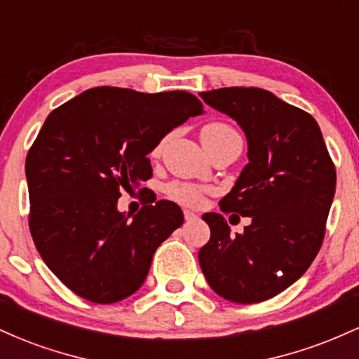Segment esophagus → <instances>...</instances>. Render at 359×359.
<instances>
[{
  "label": "esophagus",
  "mask_w": 359,
  "mask_h": 359,
  "mask_svg": "<svg viewBox=\"0 0 359 359\" xmlns=\"http://www.w3.org/2000/svg\"><path fill=\"white\" fill-rule=\"evenodd\" d=\"M184 217H185V221H196L197 214L192 212V211H184Z\"/></svg>",
  "instance_id": "obj_1"
}]
</instances>
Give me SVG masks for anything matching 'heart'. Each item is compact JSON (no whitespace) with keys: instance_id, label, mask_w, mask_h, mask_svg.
<instances>
[{"instance_id":"b5f03b06","label":"heart","mask_w":359,"mask_h":359,"mask_svg":"<svg viewBox=\"0 0 359 359\" xmlns=\"http://www.w3.org/2000/svg\"><path fill=\"white\" fill-rule=\"evenodd\" d=\"M231 128L228 125H222V123H211V125H205L201 131V138H216L221 137V135L231 133ZM158 145L154 150V155L160 154ZM167 196L170 199L177 201L179 204L189 205V208H201L205 203V191L199 185L187 184V182H172L167 185Z\"/></svg>"}]
</instances>
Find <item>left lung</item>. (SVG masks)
<instances>
[{
  "instance_id": "1",
  "label": "left lung",
  "mask_w": 359,
  "mask_h": 359,
  "mask_svg": "<svg viewBox=\"0 0 359 359\" xmlns=\"http://www.w3.org/2000/svg\"><path fill=\"white\" fill-rule=\"evenodd\" d=\"M201 97L245 131L250 162L219 205L251 217L245 233L231 236L221 214H204L211 238L199 250L201 269L222 299L263 302L297 282L319 253L334 163L316 119L270 90L222 88Z\"/></svg>"
}]
</instances>
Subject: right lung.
<instances>
[{"mask_svg": "<svg viewBox=\"0 0 359 359\" xmlns=\"http://www.w3.org/2000/svg\"><path fill=\"white\" fill-rule=\"evenodd\" d=\"M203 102L185 90L145 94L93 88L53 109L27 155L30 233L40 257L74 294L94 304L130 297L155 250L180 228L170 201H151L130 220L121 192L151 177L148 154Z\"/></svg>", "mask_w": 359, "mask_h": 359, "instance_id": "right-lung-1", "label": "right lung"}]
</instances>
